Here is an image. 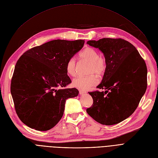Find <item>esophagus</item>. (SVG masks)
Instances as JSON below:
<instances>
[{"mask_svg": "<svg viewBox=\"0 0 158 158\" xmlns=\"http://www.w3.org/2000/svg\"><path fill=\"white\" fill-rule=\"evenodd\" d=\"M79 93L80 94H85L87 92L85 91H83V90H79Z\"/></svg>", "mask_w": 158, "mask_h": 158, "instance_id": "34e87169", "label": "esophagus"}]
</instances>
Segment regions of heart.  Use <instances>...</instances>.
<instances>
[{
  "label": "heart",
  "mask_w": 158,
  "mask_h": 158,
  "mask_svg": "<svg viewBox=\"0 0 158 158\" xmlns=\"http://www.w3.org/2000/svg\"><path fill=\"white\" fill-rule=\"evenodd\" d=\"M80 57L91 64L89 74L102 75L107 69L106 60L99 56L98 52L93 48H86L80 53ZM66 70L71 77H74L77 73V61L74 58H71L67 63ZM99 80L96 75L92 74L89 77H78L73 80V85L81 90H88L98 84Z\"/></svg>",
  "instance_id": "1"
}]
</instances>
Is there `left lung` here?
Segmentation results:
<instances>
[{
    "label": "left lung",
    "mask_w": 158,
    "mask_h": 158,
    "mask_svg": "<svg viewBox=\"0 0 158 158\" xmlns=\"http://www.w3.org/2000/svg\"><path fill=\"white\" fill-rule=\"evenodd\" d=\"M87 44L104 54L107 69L97 86L105 91L89 92L93 104L86 111L100 124H116L134 112L146 91V64L135 47L124 40L103 38Z\"/></svg>",
    "instance_id": "8db88e82"
}]
</instances>
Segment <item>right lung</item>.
<instances>
[{"mask_svg": "<svg viewBox=\"0 0 158 158\" xmlns=\"http://www.w3.org/2000/svg\"><path fill=\"white\" fill-rule=\"evenodd\" d=\"M84 40H56L31 48L17 61L11 82L17 114L28 127L38 131L52 128L60 121L65 101L76 97L66 65L82 48Z\"/></svg>", "mask_w": 158, "mask_h": 158, "instance_id": "obj_1", "label": "right lung"}]
</instances>
